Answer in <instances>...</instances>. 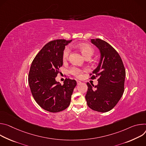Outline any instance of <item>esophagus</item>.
<instances>
[{
  "label": "esophagus",
  "mask_w": 146,
  "mask_h": 146,
  "mask_svg": "<svg viewBox=\"0 0 146 146\" xmlns=\"http://www.w3.org/2000/svg\"><path fill=\"white\" fill-rule=\"evenodd\" d=\"M76 82H77V85H79L80 83H81V82L79 81V80H76Z\"/></svg>",
  "instance_id": "34e87169"
}]
</instances>
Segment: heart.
<instances>
[{"instance_id":"obj_1","label":"heart","mask_w":146,"mask_h":146,"mask_svg":"<svg viewBox=\"0 0 146 146\" xmlns=\"http://www.w3.org/2000/svg\"><path fill=\"white\" fill-rule=\"evenodd\" d=\"M76 47L82 52L84 56L86 58L88 57H91L94 53V49L89 44L87 43H79L76 45ZM70 48L68 46H67L64 49L62 52V60L63 61H66L70 55ZM87 71V69H80L76 67H72L69 70V72L76 76V77H80L81 76L82 74L84 72Z\"/></svg>"}]
</instances>
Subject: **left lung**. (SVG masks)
Wrapping results in <instances>:
<instances>
[{"label":"left lung","mask_w":146,"mask_h":146,"mask_svg":"<svg viewBox=\"0 0 146 146\" xmlns=\"http://www.w3.org/2000/svg\"><path fill=\"white\" fill-rule=\"evenodd\" d=\"M91 42L99 48L101 57L98 66L90 79L99 78L98 85L88 82V89L85 96L87 104L94 111L106 112L114 108L124 92L125 69L122 60L115 50L107 42L100 39H92Z\"/></svg>","instance_id":"8db88e82"}]
</instances>
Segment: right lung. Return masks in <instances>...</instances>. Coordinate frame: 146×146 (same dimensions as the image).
<instances>
[{
	"mask_svg": "<svg viewBox=\"0 0 146 146\" xmlns=\"http://www.w3.org/2000/svg\"><path fill=\"white\" fill-rule=\"evenodd\" d=\"M71 41L57 39L49 42L32 62L28 75L29 88L36 102L47 111L60 112L70 106L76 80L66 78L61 85L55 78L62 66L65 46Z\"/></svg>",
	"mask_w": 146,
	"mask_h": 146,
	"instance_id": "1",
	"label": "right lung"
}]
</instances>
